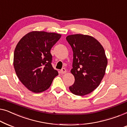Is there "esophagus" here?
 Masks as SVG:
<instances>
[{
  "label": "esophagus",
  "mask_w": 127,
  "mask_h": 127,
  "mask_svg": "<svg viewBox=\"0 0 127 127\" xmlns=\"http://www.w3.org/2000/svg\"><path fill=\"white\" fill-rule=\"evenodd\" d=\"M67 72V71H66V69H65V68H62L61 70H60V73H61V74H65V73H66Z\"/></svg>",
  "instance_id": "obj_1"
}]
</instances>
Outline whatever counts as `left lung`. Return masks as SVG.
Segmentation results:
<instances>
[{
	"label": "left lung",
	"instance_id": "8db88e82",
	"mask_svg": "<svg viewBox=\"0 0 127 127\" xmlns=\"http://www.w3.org/2000/svg\"><path fill=\"white\" fill-rule=\"evenodd\" d=\"M66 40L73 51L75 82L69 87L75 95L83 96L95 90L105 75L108 64L103 46L93 37L81 34L69 35Z\"/></svg>",
	"mask_w": 127,
	"mask_h": 127
}]
</instances>
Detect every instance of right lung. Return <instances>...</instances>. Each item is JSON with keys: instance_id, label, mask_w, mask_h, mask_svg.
<instances>
[{"instance_id": "add662e5", "label": "right lung", "mask_w": 127, "mask_h": 127, "mask_svg": "<svg viewBox=\"0 0 127 127\" xmlns=\"http://www.w3.org/2000/svg\"><path fill=\"white\" fill-rule=\"evenodd\" d=\"M61 34L33 31L24 35L14 53V67L23 85L32 92H44L51 86L58 72L52 67L50 51Z\"/></svg>"}]
</instances>
